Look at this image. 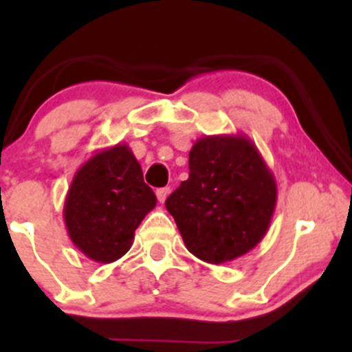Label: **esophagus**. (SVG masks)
Segmentation results:
<instances>
[{"label":"esophagus","instance_id":"esophagus-1","mask_svg":"<svg viewBox=\"0 0 352 352\" xmlns=\"http://www.w3.org/2000/svg\"><path fill=\"white\" fill-rule=\"evenodd\" d=\"M168 194H170L168 187H162V189L156 190V197H158V201L162 202V204L165 202V199H166V196H168Z\"/></svg>","mask_w":352,"mask_h":352}]
</instances>
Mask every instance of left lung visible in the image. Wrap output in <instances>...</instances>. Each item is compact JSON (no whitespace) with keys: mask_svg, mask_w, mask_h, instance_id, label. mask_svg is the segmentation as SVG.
<instances>
[{"mask_svg":"<svg viewBox=\"0 0 352 352\" xmlns=\"http://www.w3.org/2000/svg\"><path fill=\"white\" fill-rule=\"evenodd\" d=\"M189 179L165 201L190 254L208 264L235 261L267 233L278 186L245 134L199 138Z\"/></svg>","mask_w":352,"mask_h":352,"instance_id":"8db88e82","label":"left lung"}]
</instances>
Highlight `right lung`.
Returning <instances> with one entry per match:
<instances>
[{
	"label": "right lung",
	"instance_id": "right-lung-1",
	"mask_svg": "<svg viewBox=\"0 0 352 352\" xmlns=\"http://www.w3.org/2000/svg\"><path fill=\"white\" fill-rule=\"evenodd\" d=\"M155 206L140 162L119 143L95 151L76 170L63 216L74 247L91 261L109 264L129 250L134 232Z\"/></svg>",
	"mask_w": 352,
	"mask_h": 352
}]
</instances>
